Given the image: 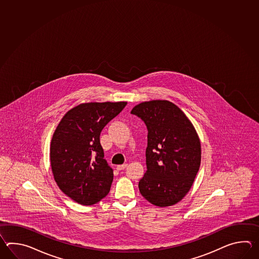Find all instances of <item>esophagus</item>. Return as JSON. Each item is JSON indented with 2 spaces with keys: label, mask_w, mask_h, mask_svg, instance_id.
<instances>
[{
  "label": "esophagus",
  "mask_w": 259,
  "mask_h": 259,
  "mask_svg": "<svg viewBox=\"0 0 259 259\" xmlns=\"http://www.w3.org/2000/svg\"><path fill=\"white\" fill-rule=\"evenodd\" d=\"M127 166V164H123V165H116V169H117V170H123V169H125Z\"/></svg>",
  "instance_id": "obj_1"
}]
</instances>
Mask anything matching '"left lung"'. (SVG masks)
I'll list each match as a JSON object with an SVG mask.
<instances>
[{
  "instance_id": "obj_1",
  "label": "left lung",
  "mask_w": 259,
  "mask_h": 259,
  "mask_svg": "<svg viewBox=\"0 0 259 259\" xmlns=\"http://www.w3.org/2000/svg\"><path fill=\"white\" fill-rule=\"evenodd\" d=\"M131 114L148 131L147 170L139 182L140 193L160 207L180 202L190 191L201 164V143L192 122L165 100L144 102Z\"/></svg>"
}]
</instances>
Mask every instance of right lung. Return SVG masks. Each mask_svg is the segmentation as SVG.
Instances as JSON below:
<instances>
[{"label":"right lung","instance_id":"1","mask_svg":"<svg viewBox=\"0 0 259 259\" xmlns=\"http://www.w3.org/2000/svg\"><path fill=\"white\" fill-rule=\"evenodd\" d=\"M126 105L81 104L68 111L55 130L50 148L52 171L61 191L78 204H96L110 191L114 174L104 159L100 134Z\"/></svg>","mask_w":259,"mask_h":259}]
</instances>
